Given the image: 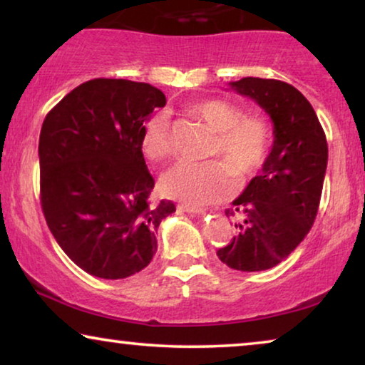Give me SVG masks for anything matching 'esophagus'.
<instances>
[{"instance_id": "obj_1", "label": "esophagus", "mask_w": 365, "mask_h": 365, "mask_svg": "<svg viewBox=\"0 0 365 365\" xmlns=\"http://www.w3.org/2000/svg\"><path fill=\"white\" fill-rule=\"evenodd\" d=\"M179 209H181V211H186V212H192V214L206 212V209H204V207L192 206V204H181V206H179Z\"/></svg>"}]
</instances>
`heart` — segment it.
<instances>
[{
    "mask_svg": "<svg viewBox=\"0 0 365 365\" xmlns=\"http://www.w3.org/2000/svg\"><path fill=\"white\" fill-rule=\"evenodd\" d=\"M189 109L207 123L217 139L211 156L222 161L181 163L163 178L166 196L187 204H206L226 197L236 184V173L251 176L266 163L272 146V126L261 114H242L227 99L194 101ZM141 149L149 161L164 163L173 154V131L166 111L154 113L143 124Z\"/></svg>",
    "mask_w": 365,
    "mask_h": 365,
    "instance_id": "b5f03b06",
    "label": "heart"
}]
</instances>
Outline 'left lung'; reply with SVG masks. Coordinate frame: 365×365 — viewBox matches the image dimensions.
<instances>
[{
    "instance_id": "left-lung-1",
    "label": "left lung",
    "mask_w": 365,
    "mask_h": 365,
    "mask_svg": "<svg viewBox=\"0 0 365 365\" xmlns=\"http://www.w3.org/2000/svg\"><path fill=\"white\" fill-rule=\"evenodd\" d=\"M252 98L274 123V146L262 171L226 209L234 237L217 257L244 272L266 271L296 249L316 221L327 168L326 133L301 91L279 79L231 83Z\"/></svg>"
}]
</instances>
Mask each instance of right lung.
I'll return each mask as SVG.
<instances>
[{
    "label": "right lung",
    "mask_w": 365,
    "mask_h": 365,
    "mask_svg": "<svg viewBox=\"0 0 365 365\" xmlns=\"http://www.w3.org/2000/svg\"><path fill=\"white\" fill-rule=\"evenodd\" d=\"M166 96L148 83L96 78L68 93L39 134V199L49 231L91 276L124 279L151 262L176 211L151 202L141 129Z\"/></svg>",
    "instance_id": "add662e5"
}]
</instances>
